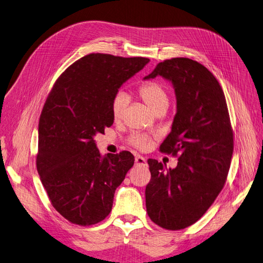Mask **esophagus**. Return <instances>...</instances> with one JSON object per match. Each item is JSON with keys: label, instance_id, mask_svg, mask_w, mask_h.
<instances>
[{"label": "esophagus", "instance_id": "34e87169", "mask_svg": "<svg viewBox=\"0 0 263 263\" xmlns=\"http://www.w3.org/2000/svg\"><path fill=\"white\" fill-rule=\"evenodd\" d=\"M135 162H136V164H138V165H146L147 164V160L141 156H137L136 158H135Z\"/></svg>", "mask_w": 263, "mask_h": 263}]
</instances>
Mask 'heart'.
Masks as SVG:
<instances>
[{
	"instance_id": "b5f03b06",
	"label": "heart",
	"mask_w": 263,
	"mask_h": 263,
	"mask_svg": "<svg viewBox=\"0 0 263 263\" xmlns=\"http://www.w3.org/2000/svg\"><path fill=\"white\" fill-rule=\"evenodd\" d=\"M139 95L146 103V105L155 113L160 108H165L169 105V94L165 87L159 82H147L141 85ZM127 106V97L123 92H118L112 101V116L115 121H119L124 114ZM129 144L140 150H145L150 146V139L144 135H133L129 138Z\"/></svg>"
}]
</instances>
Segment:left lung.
<instances>
[{
	"mask_svg": "<svg viewBox=\"0 0 263 263\" xmlns=\"http://www.w3.org/2000/svg\"><path fill=\"white\" fill-rule=\"evenodd\" d=\"M171 81L177 114L160 151L178 157L174 169L148 159L151 173L146 209L155 224L179 230L193 225L216 200L227 180L234 134L224 92L216 78L189 58L159 62L144 79Z\"/></svg>",
	"mask_w": 263,
	"mask_h": 263,
	"instance_id": "obj_1",
	"label": "left lung"
}]
</instances>
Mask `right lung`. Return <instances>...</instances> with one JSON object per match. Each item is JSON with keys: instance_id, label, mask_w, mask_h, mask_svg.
<instances>
[{"instance_id": "add662e5", "label": "right lung", "mask_w": 263, "mask_h": 263, "mask_svg": "<svg viewBox=\"0 0 263 263\" xmlns=\"http://www.w3.org/2000/svg\"><path fill=\"white\" fill-rule=\"evenodd\" d=\"M149 62L90 53L57 79L38 125L37 171L49 200L76 225L102 221L112 211L114 193L134 165L129 151L102 158L94 136L112 126V101L121 85Z\"/></svg>"}]
</instances>
